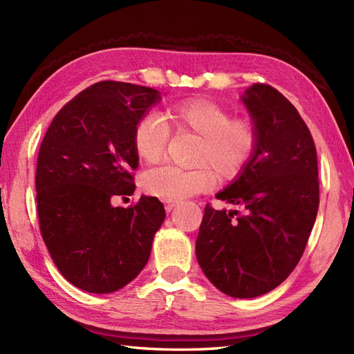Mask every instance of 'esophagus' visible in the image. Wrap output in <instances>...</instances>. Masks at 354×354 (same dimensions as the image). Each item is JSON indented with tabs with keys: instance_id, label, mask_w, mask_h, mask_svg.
<instances>
[{
	"instance_id": "1",
	"label": "esophagus",
	"mask_w": 354,
	"mask_h": 354,
	"mask_svg": "<svg viewBox=\"0 0 354 354\" xmlns=\"http://www.w3.org/2000/svg\"><path fill=\"white\" fill-rule=\"evenodd\" d=\"M176 205V201H170V199H165L164 201V207H165V212H171L173 207Z\"/></svg>"
}]
</instances>
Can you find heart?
Masks as SVG:
<instances>
[{"mask_svg":"<svg viewBox=\"0 0 354 354\" xmlns=\"http://www.w3.org/2000/svg\"><path fill=\"white\" fill-rule=\"evenodd\" d=\"M164 122L156 115L141 117L133 127L132 145L141 161L158 162L165 153L170 129L178 135L201 138L193 164L198 167H155L141 175L147 194L161 199H184L212 189L216 176L231 181L251 162L259 145L257 126L245 117H232L222 104L193 99L176 103L164 112Z\"/></svg>","mask_w":354,"mask_h":354,"instance_id":"b5f03b06","label":"heart"}]
</instances>
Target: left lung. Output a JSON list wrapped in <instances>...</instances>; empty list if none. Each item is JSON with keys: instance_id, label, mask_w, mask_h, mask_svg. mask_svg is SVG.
I'll return each mask as SVG.
<instances>
[{"instance_id": "obj_1", "label": "left lung", "mask_w": 354, "mask_h": 354, "mask_svg": "<svg viewBox=\"0 0 354 354\" xmlns=\"http://www.w3.org/2000/svg\"><path fill=\"white\" fill-rule=\"evenodd\" d=\"M243 102L259 131L251 162L217 194L243 213L205 205L196 257L207 278L234 298H254L289 277L317 219V147L297 108L266 84L246 89Z\"/></svg>"}]
</instances>
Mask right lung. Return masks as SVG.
Returning <instances> with one entry per match:
<instances>
[{
  "label": "right lung",
  "instance_id": "1",
  "mask_svg": "<svg viewBox=\"0 0 354 354\" xmlns=\"http://www.w3.org/2000/svg\"><path fill=\"white\" fill-rule=\"evenodd\" d=\"M160 99L149 86L97 82L45 132L35 178L41 236L59 272L82 290L122 289L149 260L164 205L147 196L129 208L112 202L135 190L133 127Z\"/></svg>",
  "mask_w": 354,
  "mask_h": 354
}]
</instances>
